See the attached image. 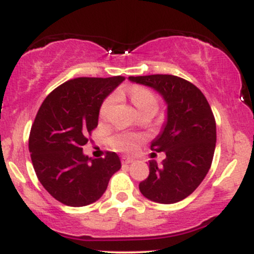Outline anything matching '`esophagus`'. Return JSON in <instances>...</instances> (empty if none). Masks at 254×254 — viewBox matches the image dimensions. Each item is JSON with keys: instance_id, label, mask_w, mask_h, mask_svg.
Masks as SVG:
<instances>
[{"instance_id": "1", "label": "esophagus", "mask_w": 254, "mask_h": 254, "mask_svg": "<svg viewBox=\"0 0 254 254\" xmlns=\"http://www.w3.org/2000/svg\"><path fill=\"white\" fill-rule=\"evenodd\" d=\"M122 162H123L124 165H129V164H131V162H133V159L129 156H123L122 157Z\"/></svg>"}]
</instances>
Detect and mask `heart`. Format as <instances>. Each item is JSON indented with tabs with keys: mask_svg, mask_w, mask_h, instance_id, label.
Instances as JSON below:
<instances>
[{
	"mask_svg": "<svg viewBox=\"0 0 254 254\" xmlns=\"http://www.w3.org/2000/svg\"><path fill=\"white\" fill-rule=\"evenodd\" d=\"M119 97L117 94L110 95L104 100L100 107V117L104 121H107L112 117V113L115 111ZM131 103L135 105L138 113L145 112V111H154L156 112L159 109V98L149 89L145 88H135L130 94ZM141 137L136 133L131 132H122L117 133L111 138V145L116 150L119 151H132L135 150L138 145Z\"/></svg>",
	"mask_w": 254,
	"mask_h": 254,
	"instance_id": "b5f03b06",
	"label": "heart"
}]
</instances>
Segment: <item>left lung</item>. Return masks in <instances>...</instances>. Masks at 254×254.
Instances as JSON below:
<instances>
[{"instance_id":"obj_1","label":"left lung","mask_w":254,"mask_h":254,"mask_svg":"<svg viewBox=\"0 0 254 254\" xmlns=\"http://www.w3.org/2000/svg\"><path fill=\"white\" fill-rule=\"evenodd\" d=\"M155 89L167 104V121L150 149L164 151L162 166L149 161V176L139 183L145 198L161 204L183 200L210 170L216 145V123L206 98L193 83L174 75L129 76Z\"/></svg>"}]
</instances>
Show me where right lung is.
<instances>
[{
    "label": "right lung",
    "mask_w": 254,
    "mask_h": 254,
    "mask_svg": "<svg viewBox=\"0 0 254 254\" xmlns=\"http://www.w3.org/2000/svg\"><path fill=\"white\" fill-rule=\"evenodd\" d=\"M123 76L78 77L54 89L38 111L31 127L28 149L39 182L58 202L69 206L94 203L106 191L111 177L121 170L113 151L92 159L82 145L98 127L105 98Z\"/></svg>",
    "instance_id": "add662e5"
}]
</instances>
